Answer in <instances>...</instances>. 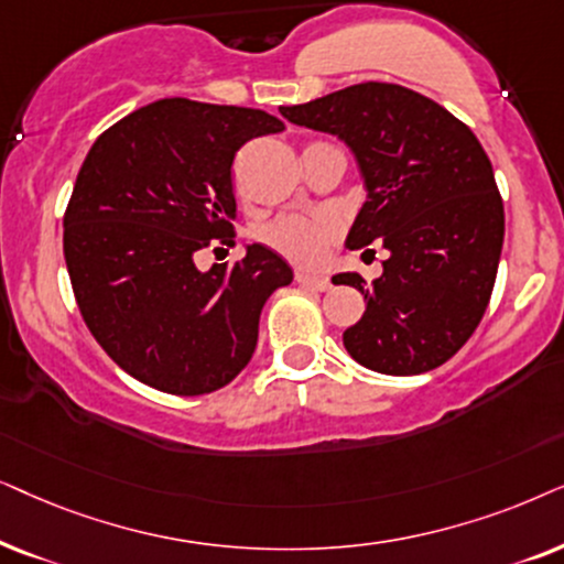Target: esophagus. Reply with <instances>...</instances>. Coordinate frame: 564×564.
<instances>
[{
    "label": "esophagus",
    "instance_id": "34e87169",
    "mask_svg": "<svg viewBox=\"0 0 564 564\" xmlns=\"http://www.w3.org/2000/svg\"><path fill=\"white\" fill-rule=\"evenodd\" d=\"M299 286L312 289V291H327L333 283H329L327 275H312V273H296Z\"/></svg>",
    "mask_w": 564,
    "mask_h": 564
}]
</instances>
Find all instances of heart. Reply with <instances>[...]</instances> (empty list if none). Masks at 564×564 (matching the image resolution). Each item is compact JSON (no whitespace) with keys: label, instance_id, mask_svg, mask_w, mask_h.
<instances>
[{"label":"heart","instance_id":"obj_1","mask_svg":"<svg viewBox=\"0 0 564 564\" xmlns=\"http://www.w3.org/2000/svg\"><path fill=\"white\" fill-rule=\"evenodd\" d=\"M337 221L327 214H283L258 229V239L270 250L302 268L325 258L337 239Z\"/></svg>","mask_w":564,"mask_h":564}]
</instances>
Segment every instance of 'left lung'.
<instances>
[{
	"label": "left lung",
	"mask_w": 564,
	"mask_h": 564,
	"mask_svg": "<svg viewBox=\"0 0 564 564\" xmlns=\"http://www.w3.org/2000/svg\"><path fill=\"white\" fill-rule=\"evenodd\" d=\"M281 116L345 141L366 187L345 247L389 250L371 286L333 278L366 302L345 350L389 377L438 369L477 329L498 275L506 214L482 144L431 97L387 82L281 105Z\"/></svg>",
	"instance_id": "1"
}]
</instances>
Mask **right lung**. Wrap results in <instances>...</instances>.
<instances>
[{"label": "right lung", "instance_id": "1", "mask_svg": "<svg viewBox=\"0 0 564 564\" xmlns=\"http://www.w3.org/2000/svg\"><path fill=\"white\" fill-rule=\"evenodd\" d=\"M265 110L167 97L110 126L64 214V258L82 319L141 384L177 397L227 387L250 364L260 312L294 270L265 245L198 270L235 237V154L283 131Z\"/></svg>", "mask_w": 564, "mask_h": 564}]
</instances>
